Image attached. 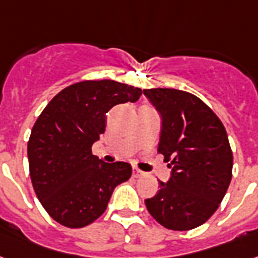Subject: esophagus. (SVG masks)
<instances>
[{"instance_id": "obj_1", "label": "esophagus", "mask_w": 258, "mask_h": 258, "mask_svg": "<svg viewBox=\"0 0 258 258\" xmlns=\"http://www.w3.org/2000/svg\"><path fill=\"white\" fill-rule=\"evenodd\" d=\"M142 174H144V172H142L140 169H137V167H136V169H133V176H134V178H138V176H141Z\"/></svg>"}]
</instances>
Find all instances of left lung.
Masks as SVG:
<instances>
[{"instance_id": "obj_1", "label": "left lung", "mask_w": 258, "mask_h": 258, "mask_svg": "<svg viewBox=\"0 0 258 258\" xmlns=\"http://www.w3.org/2000/svg\"><path fill=\"white\" fill-rule=\"evenodd\" d=\"M161 116L158 153L171 163L167 182L145 204L165 228L188 231L219 208L232 179L233 155L224 125L192 93L171 88L144 89Z\"/></svg>"}]
</instances>
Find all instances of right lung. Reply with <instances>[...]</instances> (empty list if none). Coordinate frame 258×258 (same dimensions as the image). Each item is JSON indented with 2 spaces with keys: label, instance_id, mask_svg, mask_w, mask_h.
<instances>
[{
  "label": "right lung",
  "instance_id": "add662e5",
  "mask_svg": "<svg viewBox=\"0 0 258 258\" xmlns=\"http://www.w3.org/2000/svg\"><path fill=\"white\" fill-rule=\"evenodd\" d=\"M141 95L140 88L114 80H86L60 91L38 117L27 144L30 176L59 224L82 228L93 223L114 188L131 178L129 163H105L92 154V145L105 132L106 113Z\"/></svg>",
  "mask_w": 258,
  "mask_h": 258
}]
</instances>
